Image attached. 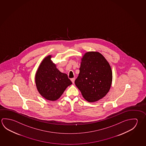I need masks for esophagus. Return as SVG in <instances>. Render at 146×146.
<instances>
[{
	"instance_id": "34e87169",
	"label": "esophagus",
	"mask_w": 146,
	"mask_h": 146,
	"mask_svg": "<svg viewBox=\"0 0 146 146\" xmlns=\"http://www.w3.org/2000/svg\"><path fill=\"white\" fill-rule=\"evenodd\" d=\"M71 80V81H72V83L74 84V82H75V78H72Z\"/></svg>"
}]
</instances>
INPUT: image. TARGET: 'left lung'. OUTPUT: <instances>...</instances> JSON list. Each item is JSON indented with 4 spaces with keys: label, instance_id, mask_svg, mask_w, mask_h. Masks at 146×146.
Instances as JSON below:
<instances>
[{
    "label": "left lung",
    "instance_id": "left-lung-1",
    "mask_svg": "<svg viewBox=\"0 0 146 146\" xmlns=\"http://www.w3.org/2000/svg\"><path fill=\"white\" fill-rule=\"evenodd\" d=\"M79 70L75 84L84 99L93 102L105 97L112 82L111 68L105 57L98 52H86Z\"/></svg>",
    "mask_w": 146,
    "mask_h": 146
}]
</instances>
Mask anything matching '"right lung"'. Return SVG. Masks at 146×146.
<instances>
[{
  "label": "right lung",
  "instance_id": "add662e5",
  "mask_svg": "<svg viewBox=\"0 0 146 146\" xmlns=\"http://www.w3.org/2000/svg\"><path fill=\"white\" fill-rule=\"evenodd\" d=\"M49 55L44 58L35 74V84L39 94L50 101L58 100L72 82L66 73H62Z\"/></svg>",
  "mask_w": 146,
  "mask_h": 146
}]
</instances>
